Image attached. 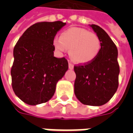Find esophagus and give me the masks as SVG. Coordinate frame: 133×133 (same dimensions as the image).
I'll list each match as a JSON object with an SVG mask.
<instances>
[{"mask_svg":"<svg viewBox=\"0 0 133 133\" xmlns=\"http://www.w3.org/2000/svg\"><path fill=\"white\" fill-rule=\"evenodd\" d=\"M68 67H69V69L72 70L73 69V68H74V65H73L71 63H69V64H68Z\"/></svg>","mask_w":133,"mask_h":133,"instance_id":"esophagus-1","label":"esophagus"}]
</instances>
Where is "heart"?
<instances>
[{
    "label": "heart",
    "mask_w": 133,
    "mask_h": 133,
    "mask_svg": "<svg viewBox=\"0 0 133 133\" xmlns=\"http://www.w3.org/2000/svg\"><path fill=\"white\" fill-rule=\"evenodd\" d=\"M53 45L55 49L61 52L69 49L70 58L79 64L88 63L93 61L98 55L101 46L98 35L78 27L64 30L61 38H55Z\"/></svg>",
    "instance_id": "obj_1"
}]
</instances>
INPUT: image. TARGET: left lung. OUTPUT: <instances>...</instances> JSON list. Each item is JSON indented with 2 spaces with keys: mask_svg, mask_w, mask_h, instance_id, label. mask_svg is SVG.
Here are the masks:
<instances>
[{
  "mask_svg": "<svg viewBox=\"0 0 133 133\" xmlns=\"http://www.w3.org/2000/svg\"><path fill=\"white\" fill-rule=\"evenodd\" d=\"M100 41V51L91 62L74 66L76 74L74 92L84 105L100 106L110 100L117 91L120 68L117 49L103 28L90 25Z\"/></svg>",
  "mask_w": 133,
  "mask_h": 133,
  "instance_id": "8db88e82",
  "label": "left lung"
}]
</instances>
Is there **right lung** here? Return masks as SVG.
I'll return each instance as SVG.
<instances>
[{"label": "right lung", "instance_id": "1", "mask_svg": "<svg viewBox=\"0 0 133 133\" xmlns=\"http://www.w3.org/2000/svg\"><path fill=\"white\" fill-rule=\"evenodd\" d=\"M65 23L41 22L31 25L13 49L12 87L25 103L36 105L51 99L56 84L68 69L65 58L54 57L53 41Z\"/></svg>", "mask_w": 133, "mask_h": 133}]
</instances>
